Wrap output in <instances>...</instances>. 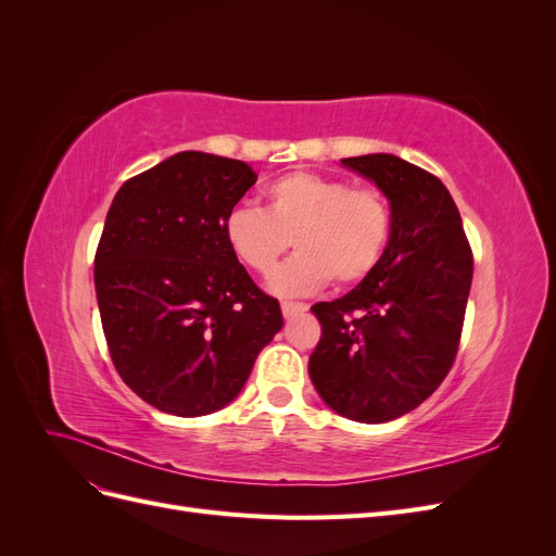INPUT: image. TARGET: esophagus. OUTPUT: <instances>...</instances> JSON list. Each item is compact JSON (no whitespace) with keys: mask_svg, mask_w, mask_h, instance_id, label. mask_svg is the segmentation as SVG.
Wrapping results in <instances>:
<instances>
[{"mask_svg":"<svg viewBox=\"0 0 556 556\" xmlns=\"http://www.w3.org/2000/svg\"><path fill=\"white\" fill-rule=\"evenodd\" d=\"M280 308H282V315L288 317V319L294 317V315H299V313H306V311H308L306 304H296V301H282Z\"/></svg>","mask_w":556,"mask_h":556,"instance_id":"34e87169","label":"esophagus"}]
</instances>
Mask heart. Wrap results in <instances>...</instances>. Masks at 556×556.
<instances>
[{"instance_id":"1","label":"heart","mask_w":556,"mask_h":556,"mask_svg":"<svg viewBox=\"0 0 556 556\" xmlns=\"http://www.w3.org/2000/svg\"><path fill=\"white\" fill-rule=\"evenodd\" d=\"M225 243L248 271L268 278L288 252L299 248L274 278L282 296L311 294L331 280H364L382 260L392 237V211L371 188L294 172L264 190V208L237 206L227 213Z\"/></svg>"}]
</instances>
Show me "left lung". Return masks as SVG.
<instances>
[{
	"label": "left lung",
	"mask_w": 556,
	"mask_h": 556,
	"mask_svg": "<svg viewBox=\"0 0 556 556\" xmlns=\"http://www.w3.org/2000/svg\"><path fill=\"white\" fill-rule=\"evenodd\" d=\"M390 201L392 237L355 290L311 311L323 336L308 359L317 394L364 425L415 410L457 357L473 255L445 185L390 153L341 160Z\"/></svg>",
	"instance_id": "1"
}]
</instances>
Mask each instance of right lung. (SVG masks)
Instances as JSON below:
<instances>
[{"label":"right lung","instance_id":"add662e5","mask_svg":"<svg viewBox=\"0 0 556 556\" xmlns=\"http://www.w3.org/2000/svg\"><path fill=\"white\" fill-rule=\"evenodd\" d=\"M255 182L241 160L185 150L113 197L94 255L99 315L117 374L162 413L225 408L282 327L223 233Z\"/></svg>","mask_w":556,"mask_h":556}]
</instances>
